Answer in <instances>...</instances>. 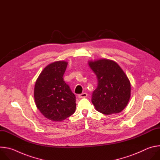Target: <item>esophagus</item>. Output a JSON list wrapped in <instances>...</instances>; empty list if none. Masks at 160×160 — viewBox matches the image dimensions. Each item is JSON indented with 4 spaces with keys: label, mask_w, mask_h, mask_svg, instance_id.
Listing matches in <instances>:
<instances>
[{
    "label": "esophagus",
    "mask_w": 160,
    "mask_h": 160,
    "mask_svg": "<svg viewBox=\"0 0 160 160\" xmlns=\"http://www.w3.org/2000/svg\"><path fill=\"white\" fill-rule=\"evenodd\" d=\"M87 97V93H82L80 95H78V98L80 99H82V98H85Z\"/></svg>",
    "instance_id": "obj_1"
}]
</instances>
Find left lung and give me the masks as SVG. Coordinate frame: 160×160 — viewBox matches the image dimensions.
Returning a JSON list of instances; mask_svg holds the SVG:
<instances>
[{
	"mask_svg": "<svg viewBox=\"0 0 160 160\" xmlns=\"http://www.w3.org/2000/svg\"><path fill=\"white\" fill-rule=\"evenodd\" d=\"M88 64L98 80L92 102L104 115L120 112L127 106L131 92L129 79L117 62L111 59L89 61Z\"/></svg>",
	"mask_w": 160,
	"mask_h": 160,
	"instance_id": "1",
	"label": "left lung"
}]
</instances>
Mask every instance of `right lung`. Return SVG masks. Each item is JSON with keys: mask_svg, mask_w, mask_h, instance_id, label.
I'll return each instance as SVG.
<instances>
[{"mask_svg": "<svg viewBox=\"0 0 160 160\" xmlns=\"http://www.w3.org/2000/svg\"><path fill=\"white\" fill-rule=\"evenodd\" d=\"M68 62L58 61L48 64L35 85L34 99L42 115L52 122H61L75 111L76 97L63 80Z\"/></svg>", "mask_w": 160, "mask_h": 160, "instance_id": "obj_1", "label": "right lung"}]
</instances>
